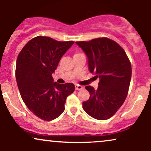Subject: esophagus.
<instances>
[{
  "label": "esophagus",
  "mask_w": 151,
  "mask_h": 151,
  "mask_svg": "<svg viewBox=\"0 0 151 151\" xmlns=\"http://www.w3.org/2000/svg\"><path fill=\"white\" fill-rule=\"evenodd\" d=\"M83 88H84V86H81V85H79V84H76V85H75V89L77 90V91L82 89Z\"/></svg>",
  "instance_id": "obj_1"
}]
</instances>
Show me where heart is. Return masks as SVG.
Wrapping results in <instances>:
<instances>
[{
	"label": "heart",
	"mask_w": 151,
	"mask_h": 151,
	"mask_svg": "<svg viewBox=\"0 0 151 151\" xmlns=\"http://www.w3.org/2000/svg\"><path fill=\"white\" fill-rule=\"evenodd\" d=\"M77 54H79V53H77Z\"/></svg>",
	"instance_id": "b5f03b06"
}]
</instances>
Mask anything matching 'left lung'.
I'll list each match as a JSON object with an SVG mask.
<instances>
[{
    "label": "left lung",
    "instance_id": "left-lung-1",
    "mask_svg": "<svg viewBox=\"0 0 151 151\" xmlns=\"http://www.w3.org/2000/svg\"><path fill=\"white\" fill-rule=\"evenodd\" d=\"M76 43L87 56L90 72L99 78L97 89L91 86L85 87L90 97L83 102L82 107L90 116L106 120L125 101L131 79V64L124 50L108 37Z\"/></svg>",
    "mask_w": 151,
    "mask_h": 151
}]
</instances>
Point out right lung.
<instances>
[{
  "mask_svg": "<svg viewBox=\"0 0 151 151\" xmlns=\"http://www.w3.org/2000/svg\"><path fill=\"white\" fill-rule=\"evenodd\" d=\"M74 41H58L46 36L30 40L19 53L15 77L22 101L35 115L52 121L65 111L66 99L74 84L53 82L52 74Z\"/></svg>",
  "mask_w": 151,
  "mask_h": 151,
  "instance_id": "obj_1",
  "label": "right lung"
}]
</instances>
